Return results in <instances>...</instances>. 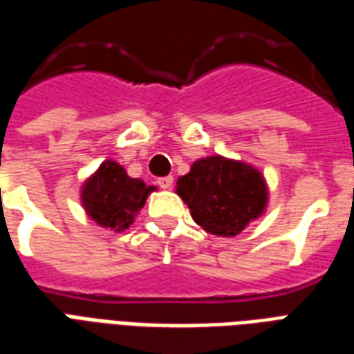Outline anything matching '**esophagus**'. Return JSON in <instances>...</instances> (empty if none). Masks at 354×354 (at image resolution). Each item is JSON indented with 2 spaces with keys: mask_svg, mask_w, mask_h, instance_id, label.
I'll return each instance as SVG.
<instances>
[{
  "mask_svg": "<svg viewBox=\"0 0 354 354\" xmlns=\"http://www.w3.org/2000/svg\"><path fill=\"white\" fill-rule=\"evenodd\" d=\"M157 184H159V187H162V189H170V187H172V184H174V178L162 176L157 180Z\"/></svg>",
  "mask_w": 354,
  "mask_h": 354,
  "instance_id": "1",
  "label": "esophagus"
}]
</instances>
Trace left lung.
Returning a JSON list of instances; mask_svg holds the SVG:
<instances>
[{
	"label": "left lung",
	"mask_w": 354,
	"mask_h": 354,
	"mask_svg": "<svg viewBox=\"0 0 354 354\" xmlns=\"http://www.w3.org/2000/svg\"><path fill=\"white\" fill-rule=\"evenodd\" d=\"M176 193L192 218L212 235L235 237L263 214L267 185L260 170L222 155L205 157L178 178Z\"/></svg>",
	"instance_id": "8db88e82"
}]
</instances>
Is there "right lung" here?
Segmentation results:
<instances>
[{
  "label": "right lung",
  "mask_w": 354,
  "mask_h": 354,
  "mask_svg": "<svg viewBox=\"0 0 354 354\" xmlns=\"http://www.w3.org/2000/svg\"><path fill=\"white\" fill-rule=\"evenodd\" d=\"M151 192H155L153 185L131 178L121 165L108 159L85 182L81 203L100 227L121 233L131 227L134 216L144 207Z\"/></svg>",
  "instance_id": "right-lung-1"
}]
</instances>
